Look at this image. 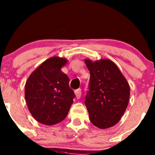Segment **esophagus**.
I'll return each instance as SVG.
<instances>
[{"label": "esophagus", "instance_id": "esophagus-1", "mask_svg": "<svg viewBox=\"0 0 155 155\" xmlns=\"http://www.w3.org/2000/svg\"><path fill=\"white\" fill-rule=\"evenodd\" d=\"M75 95H76V98H78V99H79V98H80L81 95V89H77V90H76V91H75Z\"/></svg>", "mask_w": 155, "mask_h": 155}]
</instances>
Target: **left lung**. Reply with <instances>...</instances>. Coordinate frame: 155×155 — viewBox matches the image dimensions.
<instances>
[{"label": "left lung", "mask_w": 155, "mask_h": 155, "mask_svg": "<svg viewBox=\"0 0 155 155\" xmlns=\"http://www.w3.org/2000/svg\"><path fill=\"white\" fill-rule=\"evenodd\" d=\"M90 71L86 107L91 123L100 129L113 127L121 118L129 104L130 87L113 61L84 59Z\"/></svg>", "instance_id": "1"}]
</instances>
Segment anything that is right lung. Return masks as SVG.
I'll return each instance as SVG.
<instances>
[{
	"mask_svg": "<svg viewBox=\"0 0 155 155\" xmlns=\"http://www.w3.org/2000/svg\"><path fill=\"white\" fill-rule=\"evenodd\" d=\"M68 59L53 57L31 74L25 84V98L34 118L51 126L67 116L75 94L69 87V78L61 68Z\"/></svg>",
	"mask_w": 155,
	"mask_h": 155,
	"instance_id": "right-lung-1",
	"label": "right lung"
}]
</instances>
